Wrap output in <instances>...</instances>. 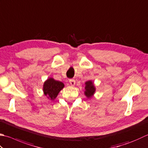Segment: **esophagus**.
I'll use <instances>...</instances> for the list:
<instances>
[{"label": "esophagus", "instance_id": "34e87169", "mask_svg": "<svg viewBox=\"0 0 148 148\" xmlns=\"http://www.w3.org/2000/svg\"><path fill=\"white\" fill-rule=\"evenodd\" d=\"M69 83H70V85L71 86H74L75 85V83H76V82H75L74 79H69Z\"/></svg>", "mask_w": 148, "mask_h": 148}]
</instances>
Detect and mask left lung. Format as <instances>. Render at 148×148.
Here are the masks:
<instances>
[{
  "mask_svg": "<svg viewBox=\"0 0 148 148\" xmlns=\"http://www.w3.org/2000/svg\"><path fill=\"white\" fill-rule=\"evenodd\" d=\"M85 94L88 98H90L93 96L94 94L95 93V88L94 85V83H92V81H88L85 83Z\"/></svg>",
  "mask_w": 148,
  "mask_h": 148,
  "instance_id": "obj_1",
  "label": "left lung"
}]
</instances>
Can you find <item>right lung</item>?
Here are the masks:
<instances>
[{
  "label": "right lung",
  "instance_id": "add662e5",
  "mask_svg": "<svg viewBox=\"0 0 148 148\" xmlns=\"http://www.w3.org/2000/svg\"><path fill=\"white\" fill-rule=\"evenodd\" d=\"M63 87H64V84L62 82L50 77L45 81L43 84V90L48 99L54 100Z\"/></svg>",
  "mask_w": 148,
  "mask_h": 148
}]
</instances>
